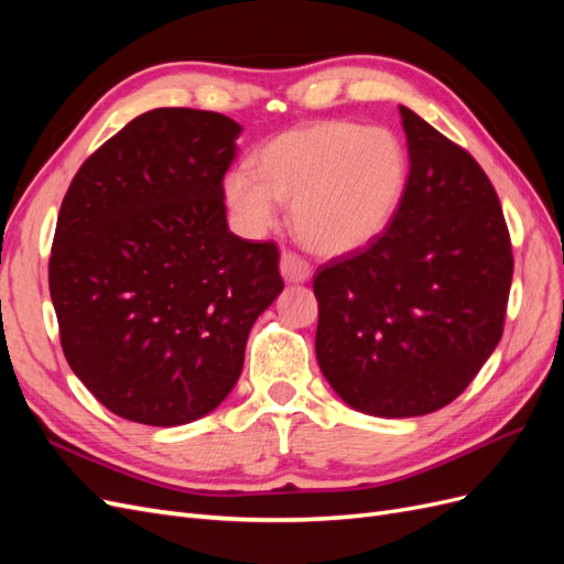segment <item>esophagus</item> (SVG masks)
<instances>
[{
    "label": "esophagus",
    "mask_w": 564,
    "mask_h": 564,
    "mask_svg": "<svg viewBox=\"0 0 564 564\" xmlns=\"http://www.w3.org/2000/svg\"><path fill=\"white\" fill-rule=\"evenodd\" d=\"M280 272L286 282H305L313 275V268L308 261L303 259V256H299L294 251H282Z\"/></svg>",
    "instance_id": "1"
}]
</instances>
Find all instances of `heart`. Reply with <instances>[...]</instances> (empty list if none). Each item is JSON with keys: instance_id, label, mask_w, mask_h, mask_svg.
I'll return each instance as SVG.
<instances>
[{"instance_id": "obj_1", "label": "heart", "mask_w": 564, "mask_h": 564, "mask_svg": "<svg viewBox=\"0 0 564 564\" xmlns=\"http://www.w3.org/2000/svg\"><path fill=\"white\" fill-rule=\"evenodd\" d=\"M409 176L402 141L383 127L324 119L270 139L226 181V197L249 232L275 226L292 204L303 245L346 253L369 245L400 207Z\"/></svg>"}]
</instances>
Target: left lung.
I'll list each match as a JSON object with an SVG mask.
<instances>
[{
  "mask_svg": "<svg viewBox=\"0 0 564 564\" xmlns=\"http://www.w3.org/2000/svg\"><path fill=\"white\" fill-rule=\"evenodd\" d=\"M409 176L367 247L317 268L315 352L324 379L373 416L456 400L503 334L513 247L491 181L468 150L400 106Z\"/></svg>",
  "mask_w": 564,
  "mask_h": 564,
  "instance_id": "obj_1",
  "label": "left lung"
}]
</instances>
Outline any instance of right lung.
Returning <instances> with one entry per match:
<instances>
[{
    "label": "right lung",
    "mask_w": 564,
    "mask_h": 564,
    "mask_svg": "<svg viewBox=\"0 0 564 564\" xmlns=\"http://www.w3.org/2000/svg\"><path fill=\"white\" fill-rule=\"evenodd\" d=\"M242 127L158 108L79 166L48 259L65 360L112 414L181 425L240 379L251 324L284 289L275 242L228 230Z\"/></svg>",
    "instance_id": "1"
}]
</instances>
